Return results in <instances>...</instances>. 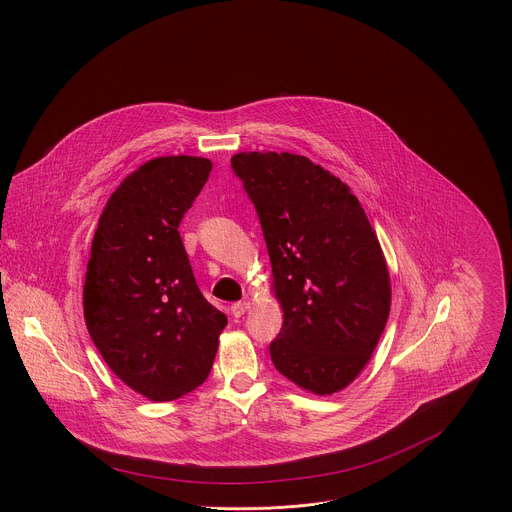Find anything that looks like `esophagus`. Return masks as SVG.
<instances>
[{
	"mask_svg": "<svg viewBox=\"0 0 512 512\" xmlns=\"http://www.w3.org/2000/svg\"><path fill=\"white\" fill-rule=\"evenodd\" d=\"M247 310H249V303H247V301H239V303H233V305H231V314H233L235 318L243 316Z\"/></svg>",
	"mask_w": 512,
	"mask_h": 512,
	"instance_id": "34e87169",
	"label": "esophagus"
}]
</instances>
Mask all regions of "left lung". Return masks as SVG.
Masks as SVG:
<instances>
[{"mask_svg": "<svg viewBox=\"0 0 512 512\" xmlns=\"http://www.w3.org/2000/svg\"><path fill=\"white\" fill-rule=\"evenodd\" d=\"M231 168L257 209L283 308L271 360L303 390L340 392L368 364L388 322L380 241L350 188L305 156L239 152Z\"/></svg>", "mask_w": 512, "mask_h": 512, "instance_id": "1", "label": "left lung"}]
</instances>
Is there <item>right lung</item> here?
<instances>
[{"instance_id":"right-lung-1","label":"right lung","mask_w":512,"mask_h":512,"mask_svg":"<svg viewBox=\"0 0 512 512\" xmlns=\"http://www.w3.org/2000/svg\"><path fill=\"white\" fill-rule=\"evenodd\" d=\"M209 172L196 156L142 164L108 198L91 245L89 334L108 368L154 402L204 384L227 324L198 289L178 231Z\"/></svg>"}]
</instances>
